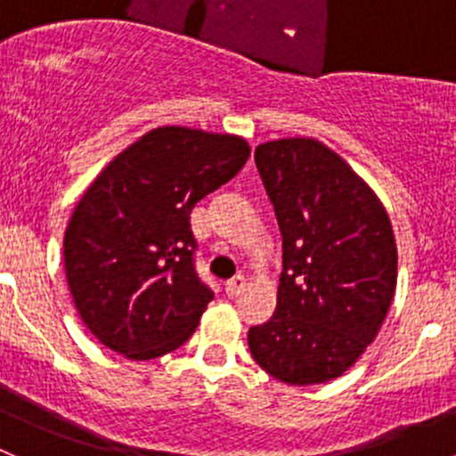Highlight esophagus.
<instances>
[{"label": "esophagus", "instance_id": "obj_1", "mask_svg": "<svg viewBox=\"0 0 456 456\" xmlns=\"http://www.w3.org/2000/svg\"><path fill=\"white\" fill-rule=\"evenodd\" d=\"M245 287H247L245 275H236V278H232L227 284H224V291H227V296L236 297V296H240L242 291H245Z\"/></svg>", "mask_w": 456, "mask_h": 456}]
</instances>
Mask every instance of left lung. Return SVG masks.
Listing matches in <instances>:
<instances>
[{
  "instance_id": "obj_1",
  "label": "left lung",
  "mask_w": 456,
  "mask_h": 456,
  "mask_svg": "<svg viewBox=\"0 0 456 456\" xmlns=\"http://www.w3.org/2000/svg\"><path fill=\"white\" fill-rule=\"evenodd\" d=\"M254 159L282 233V275L275 314L249 329V351L284 384H324L360 360L388 315L393 224L369 183L324 142L266 141Z\"/></svg>"
}]
</instances>
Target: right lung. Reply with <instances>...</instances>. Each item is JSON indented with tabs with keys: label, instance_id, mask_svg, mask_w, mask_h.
<instances>
[{
	"label": "right lung",
	"instance_id": "obj_1",
	"mask_svg": "<svg viewBox=\"0 0 456 456\" xmlns=\"http://www.w3.org/2000/svg\"><path fill=\"white\" fill-rule=\"evenodd\" d=\"M249 154L236 134L156 127L87 187L66 227L63 266L77 311L103 346L145 362L191 338L214 293L196 275L190 214Z\"/></svg>",
	"mask_w": 456,
	"mask_h": 456
}]
</instances>
